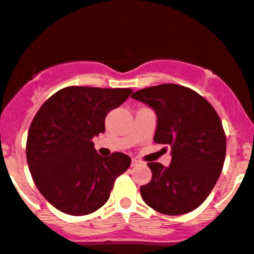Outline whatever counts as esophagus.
Returning a JSON list of instances; mask_svg holds the SVG:
<instances>
[{
    "instance_id": "1",
    "label": "esophagus",
    "mask_w": 254,
    "mask_h": 254,
    "mask_svg": "<svg viewBox=\"0 0 254 254\" xmlns=\"http://www.w3.org/2000/svg\"><path fill=\"white\" fill-rule=\"evenodd\" d=\"M140 160H138V159H135V158H134V159H132L131 160V167H136V165H139V164H140Z\"/></svg>"
}]
</instances>
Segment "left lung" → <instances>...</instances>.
Returning a JSON list of instances; mask_svg holds the SVG:
<instances>
[{
	"label": "left lung",
	"mask_w": 254,
	"mask_h": 254,
	"mask_svg": "<svg viewBox=\"0 0 254 254\" xmlns=\"http://www.w3.org/2000/svg\"><path fill=\"white\" fill-rule=\"evenodd\" d=\"M155 110L154 141L172 148L168 168L148 163L153 177L140 187L144 202L156 212L179 215L204 202L222 173L226 132L209 101L189 87L163 84L131 95Z\"/></svg>",
	"instance_id": "1"
}]
</instances>
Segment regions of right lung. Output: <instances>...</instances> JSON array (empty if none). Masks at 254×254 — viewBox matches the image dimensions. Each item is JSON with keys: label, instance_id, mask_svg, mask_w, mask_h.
<instances>
[{"label": "right lung", "instance_id": "add662e5", "mask_svg": "<svg viewBox=\"0 0 254 254\" xmlns=\"http://www.w3.org/2000/svg\"><path fill=\"white\" fill-rule=\"evenodd\" d=\"M131 89L67 86L50 96L28 129L26 158L40 193L56 209L86 215L108 202L116 178L131 159L124 153L101 156L92 143L105 131V118Z\"/></svg>", "mask_w": 254, "mask_h": 254}]
</instances>
